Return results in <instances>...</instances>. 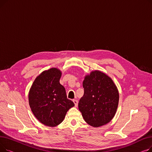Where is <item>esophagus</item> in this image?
Returning <instances> with one entry per match:
<instances>
[{
    "label": "esophagus",
    "instance_id": "34e87169",
    "mask_svg": "<svg viewBox=\"0 0 152 152\" xmlns=\"http://www.w3.org/2000/svg\"><path fill=\"white\" fill-rule=\"evenodd\" d=\"M73 102L75 103V107H77V105H78V101H77V100H73Z\"/></svg>",
    "mask_w": 152,
    "mask_h": 152
}]
</instances>
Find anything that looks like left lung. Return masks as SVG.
Segmentation results:
<instances>
[{
	"label": "left lung",
	"instance_id": "8db88e82",
	"mask_svg": "<svg viewBox=\"0 0 152 152\" xmlns=\"http://www.w3.org/2000/svg\"><path fill=\"white\" fill-rule=\"evenodd\" d=\"M83 86L84 93L78 107L86 122L95 127L109 123L119 102L118 91L112 79L100 71H94L85 77Z\"/></svg>",
	"mask_w": 152,
	"mask_h": 152
}]
</instances>
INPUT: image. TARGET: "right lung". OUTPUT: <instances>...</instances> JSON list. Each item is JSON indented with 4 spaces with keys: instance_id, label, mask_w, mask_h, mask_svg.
Here are the masks:
<instances>
[{
    "instance_id": "1",
    "label": "right lung",
    "mask_w": 152,
    "mask_h": 152,
    "mask_svg": "<svg viewBox=\"0 0 152 152\" xmlns=\"http://www.w3.org/2000/svg\"><path fill=\"white\" fill-rule=\"evenodd\" d=\"M61 76V71L55 68L43 71L36 78L29 92L32 112L47 126L60 124L68 110L75 106L67 99L65 87L59 82Z\"/></svg>"
}]
</instances>
